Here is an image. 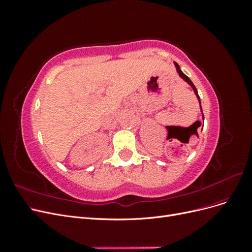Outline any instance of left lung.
<instances>
[{
    "mask_svg": "<svg viewBox=\"0 0 252 252\" xmlns=\"http://www.w3.org/2000/svg\"><path fill=\"white\" fill-rule=\"evenodd\" d=\"M174 66H175V68H177V72L179 73V75H180V77L183 79V80H184L186 83H188V85H190V86H191L192 87V89H193V91H194V94H195V95H196V97H197V101H199V103H200V109H201V111H202V119H203V122H204V114H203V110H202V105H201V98H200V96H199V94H197V90H196V88H195V86L193 85V83L191 82V80H190L188 77H187V75L186 74H184V73H183V71L181 70V68H180V66L177 64V63H175L174 62ZM201 122H199V121H197V127H199V126H201ZM196 127V128H197ZM196 128H195V131H194V133L196 134V136H197V138H199V134H197V132H196Z\"/></svg>",
    "mask_w": 252,
    "mask_h": 252,
    "instance_id": "left-lung-1",
    "label": "left lung"
}]
</instances>
